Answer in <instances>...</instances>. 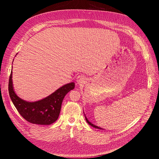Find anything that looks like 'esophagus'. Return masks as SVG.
<instances>
[{"mask_svg":"<svg viewBox=\"0 0 159 159\" xmlns=\"http://www.w3.org/2000/svg\"><path fill=\"white\" fill-rule=\"evenodd\" d=\"M86 80V78L84 76V75H79L77 78V84H82L84 83Z\"/></svg>","mask_w":159,"mask_h":159,"instance_id":"obj_1","label":"esophagus"}]
</instances>
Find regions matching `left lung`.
Here are the masks:
<instances>
[{"label":"left lung","mask_w":159,"mask_h":159,"mask_svg":"<svg viewBox=\"0 0 159 159\" xmlns=\"http://www.w3.org/2000/svg\"><path fill=\"white\" fill-rule=\"evenodd\" d=\"M84 115H85V114H84ZM85 118H86V122L90 125V126H91L92 127H93V128H97V129H102V128H100V127H98V126H95V124H92L91 123V122H89V120H88V119H87V117L86 116V115H85Z\"/></svg>","instance_id":"1"}]
</instances>
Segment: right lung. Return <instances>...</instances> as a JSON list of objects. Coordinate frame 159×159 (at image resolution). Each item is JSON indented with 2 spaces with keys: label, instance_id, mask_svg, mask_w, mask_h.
<instances>
[{
  "label": "right lung",
  "instance_id": "add662e5",
  "mask_svg": "<svg viewBox=\"0 0 159 159\" xmlns=\"http://www.w3.org/2000/svg\"><path fill=\"white\" fill-rule=\"evenodd\" d=\"M74 88L75 83L70 82L43 99L28 102L20 98L15 93L12 81V70L8 84L10 97L20 115L27 121L40 125L52 124L58 119L65 95Z\"/></svg>",
  "mask_w": 159,
  "mask_h": 159
}]
</instances>
